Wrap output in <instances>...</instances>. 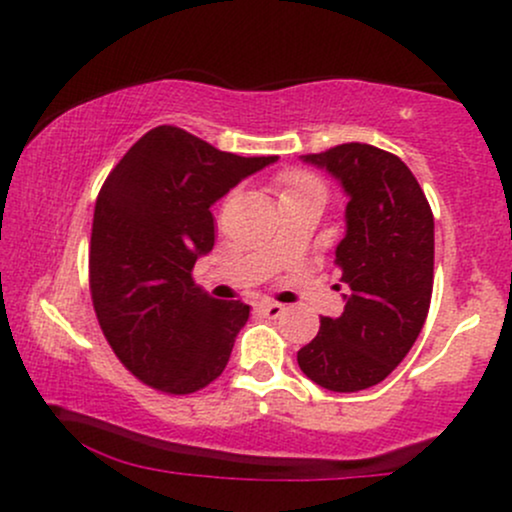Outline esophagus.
Listing matches in <instances>:
<instances>
[{
    "label": "esophagus",
    "mask_w": 512,
    "mask_h": 512,
    "mask_svg": "<svg viewBox=\"0 0 512 512\" xmlns=\"http://www.w3.org/2000/svg\"><path fill=\"white\" fill-rule=\"evenodd\" d=\"M284 305L281 303H269V301H264V303H260L257 305V313L260 315H264V317H272V320H276V317H281L284 315Z\"/></svg>",
    "instance_id": "34e87169"
}]
</instances>
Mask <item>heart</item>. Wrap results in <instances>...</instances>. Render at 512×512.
Returning <instances> with one entry per match:
<instances>
[{"instance_id":"obj_1","label":"heart","mask_w":512,"mask_h":512,"mask_svg":"<svg viewBox=\"0 0 512 512\" xmlns=\"http://www.w3.org/2000/svg\"><path fill=\"white\" fill-rule=\"evenodd\" d=\"M308 190H322V185L313 178V175L303 173V170H291V173L281 175V199Z\"/></svg>"}]
</instances>
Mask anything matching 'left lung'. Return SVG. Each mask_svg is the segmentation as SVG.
<instances>
[{"mask_svg": "<svg viewBox=\"0 0 512 512\" xmlns=\"http://www.w3.org/2000/svg\"><path fill=\"white\" fill-rule=\"evenodd\" d=\"M303 163L327 170L344 190L339 240L344 313L322 317L298 351L315 385L358 392L383 383L424 327L433 291V214L414 173L370 144H342Z\"/></svg>", "mask_w": 512, "mask_h": 512, "instance_id": "left-lung-1", "label": "left lung"}]
</instances>
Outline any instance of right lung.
<instances>
[{
  "mask_svg": "<svg viewBox=\"0 0 512 512\" xmlns=\"http://www.w3.org/2000/svg\"><path fill=\"white\" fill-rule=\"evenodd\" d=\"M276 161L228 154L161 125L103 182L88 255L91 298L105 339L142 383L190 395L223 373L250 305L211 298L192 267L214 248L211 207Z\"/></svg>",
  "mask_w": 512,
  "mask_h": 512,
  "instance_id": "right-lung-1",
  "label": "right lung"
}]
</instances>
